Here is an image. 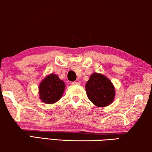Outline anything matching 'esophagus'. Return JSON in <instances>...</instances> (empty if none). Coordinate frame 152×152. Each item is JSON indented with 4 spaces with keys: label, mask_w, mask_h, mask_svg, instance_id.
I'll use <instances>...</instances> for the list:
<instances>
[{
    "label": "esophagus",
    "mask_w": 152,
    "mask_h": 152,
    "mask_svg": "<svg viewBox=\"0 0 152 152\" xmlns=\"http://www.w3.org/2000/svg\"><path fill=\"white\" fill-rule=\"evenodd\" d=\"M71 84H72V85H74V86H76V85H79V83H78V82L77 81H73V82H72V83H71Z\"/></svg>",
    "instance_id": "esophagus-1"
}]
</instances>
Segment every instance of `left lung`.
<instances>
[{
  "mask_svg": "<svg viewBox=\"0 0 152 152\" xmlns=\"http://www.w3.org/2000/svg\"><path fill=\"white\" fill-rule=\"evenodd\" d=\"M88 98L96 106L105 107L113 102L115 89L110 79L104 75L94 73L86 84Z\"/></svg>",
  "mask_w": 152,
  "mask_h": 152,
  "instance_id": "1",
  "label": "left lung"
}]
</instances>
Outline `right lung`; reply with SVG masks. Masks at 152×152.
<instances>
[{
    "label": "right lung",
    "instance_id": "obj_1",
    "mask_svg": "<svg viewBox=\"0 0 152 152\" xmlns=\"http://www.w3.org/2000/svg\"><path fill=\"white\" fill-rule=\"evenodd\" d=\"M65 84L58 75L52 73L46 77L39 86V99L46 104H54L61 98Z\"/></svg>",
    "mask_w": 152,
    "mask_h": 152
}]
</instances>
